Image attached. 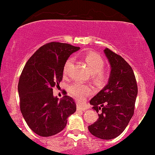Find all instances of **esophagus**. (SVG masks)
Listing matches in <instances>:
<instances>
[{
    "instance_id": "obj_1",
    "label": "esophagus",
    "mask_w": 155,
    "mask_h": 155,
    "mask_svg": "<svg viewBox=\"0 0 155 155\" xmlns=\"http://www.w3.org/2000/svg\"><path fill=\"white\" fill-rule=\"evenodd\" d=\"M77 109L81 110V111H86L87 107L85 106H84V105L77 104Z\"/></svg>"
}]
</instances>
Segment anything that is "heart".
I'll list each match as a JSON object with an SVG mask.
<instances>
[{
  "label": "heart",
  "mask_w": 155,
  "mask_h": 155,
  "mask_svg": "<svg viewBox=\"0 0 155 155\" xmlns=\"http://www.w3.org/2000/svg\"><path fill=\"white\" fill-rule=\"evenodd\" d=\"M84 59L90 69V71L92 74V79L98 83H104L108 79V72L103 68L104 67L105 62L100 55L95 52H88L84 56ZM72 63V58H68L64 63L63 74L65 76L68 74L69 69ZM70 92L76 98L83 100L87 95L92 93V90L90 86L76 82L70 87Z\"/></svg>",
  "instance_id": "b5f03b06"
}]
</instances>
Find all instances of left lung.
<instances>
[{
  "instance_id": "1",
  "label": "left lung",
  "mask_w": 155,
  "mask_h": 155,
  "mask_svg": "<svg viewBox=\"0 0 155 155\" xmlns=\"http://www.w3.org/2000/svg\"><path fill=\"white\" fill-rule=\"evenodd\" d=\"M104 52L111 64V75L108 84L90 101L92 108L101 113L88 130L97 138L109 140L120 136L133 116L138 86L125 60L108 48Z\"/></svg>"
}]
</instances>
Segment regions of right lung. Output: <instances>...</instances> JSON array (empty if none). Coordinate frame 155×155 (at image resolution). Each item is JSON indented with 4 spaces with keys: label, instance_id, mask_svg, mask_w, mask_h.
<instances>
[{
    "label": "right lung",
    "instance_id": "right-lung-1",
    "mask_svg": "<svg viewBox=\"0 0 155 155\" xmlns=\"http://www.w3.org/2000/svg\"><path fill=\"white\" fill-rule=\"evenodd\" d=\"M79 47L60 42H50L33 54L19 76V107L29 127L40 136L61 132L67 118L76 110L72 97L63 90V98L53 96V88L60 87L65 62Z\"/></svg>",
    "mask_w": 155,
    "mask_h": 155
}]
</instances>
